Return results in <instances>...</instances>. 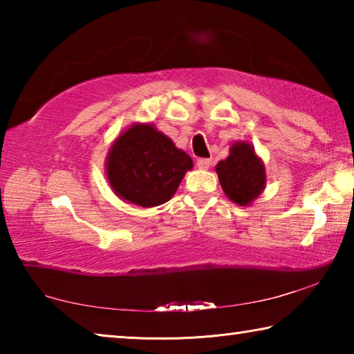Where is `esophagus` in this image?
Returning a JSON list of instances; mask_svg holds the SVG:
<instances>
[{"instance_id":"1","label":"esophagus","mask_w":354,"mask_h":354,"mask_svg":"<svg viewBox=\"0 0 354 354\" xmlns=\"http://www.w3.org/2000/svg\"><path fill=\"white\" fill-rule=\"evenodd\" d=\"M211 164H212V160L207 159V158H200L198 160H196V167H198V169H201V170H207L209 167H211Z\"/></svg>"}]
</instances>
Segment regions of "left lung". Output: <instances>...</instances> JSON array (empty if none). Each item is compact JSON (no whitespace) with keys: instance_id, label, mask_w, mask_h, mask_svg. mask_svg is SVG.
Segmentation results:
<instances>
[{"instance_id":"8db88e82","label":"left lung","mask_w":354,"mask_h":354,"mask_svg":"<svg viewBox=\"0 0 354 354\" xmlns=\"http://www.w3.org/2000/svg\"><path fill=\"white\" fill-rule=\"evenodd\" d=\"M221 189L227 198L241 206H248L266 185V169L254 148L247 142L234 143L230 156L215 167Z\"/></svg>"}]
</instances>
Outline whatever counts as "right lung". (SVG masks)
Returning <instances> with one entry per match:
<instances>
[{
	"mask_svg": "<svg viewBox=\"0 0 354 354\" xmlns=\"http://www.w3.org/2000/svg\"><path fill=\"white\" fill-rule=\"evenodd\" d=\"M192 167L190 156L151 124H134L124 131L112 145L106 162L113 192L142 207L169 201Z\"/></svg>",
	"mask_w": 354,
	"mask_h": 354,
	"instance_id": "right-lung-1",
	"label": "right lung"
}]
</instances>
